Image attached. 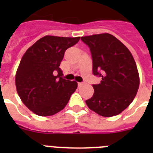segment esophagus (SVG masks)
Instances as JSON below:
<instances>
[{
  "label": "esophagus",
  "instance_id": "34e87169",
  "mask_svg": "<svg viewBox=\"0 0 153 153\" xmlns=\"http://www.w3.org/2000/svg\"><path fill=\"white\" fill-rule=\"evenodd\" d=\"M83 85V83H78V86H79V87H80V86H82Z\"/></svg>",
  "mask_w": 153,
  "mask_h": 153
}]
</instances>
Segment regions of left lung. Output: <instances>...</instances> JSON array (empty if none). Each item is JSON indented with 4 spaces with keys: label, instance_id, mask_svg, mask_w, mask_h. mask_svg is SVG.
Instances as JSON below:
<instances>
[{
    "label": "left lung",
    "instance_id": "obj_1",
    "mask_svg": "<svg viewBox=\"0 0 153 153\" xmlns=\"http://www.w3.org/2000/svg\"><path fill=\"white\" fill-rule=\"evenodd\" d=\"M90 47L93 74L102 77L93 84L94 93L86 103L102 117H110L122 113L137 93L140 76L134 58L126 47L109 33L82 36Z\"/></svg>",
    "mask_w": 153,
    "mask_h": 153
}]
</instances>
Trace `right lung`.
Here are the masks:
<instances>
[{
	"label": "right lung",
	"instance_id": "obj_1",
	"mask_svg": "<svg viewBox=\"0 0 153 153\" xmlns=\"http://www.w3.org/2000/svg\"><path fill=\"white\" fill-rule=\"evenodd\" d=\"M79 38L45 36L23 56L16 73V88L24 105L35 114L48 117L57 113L77 88L76 81L63 79L59 67L65 51Z\"/></svg>",
	"mask_w": 153,
	"mask_h": 153
}]
</instances>
